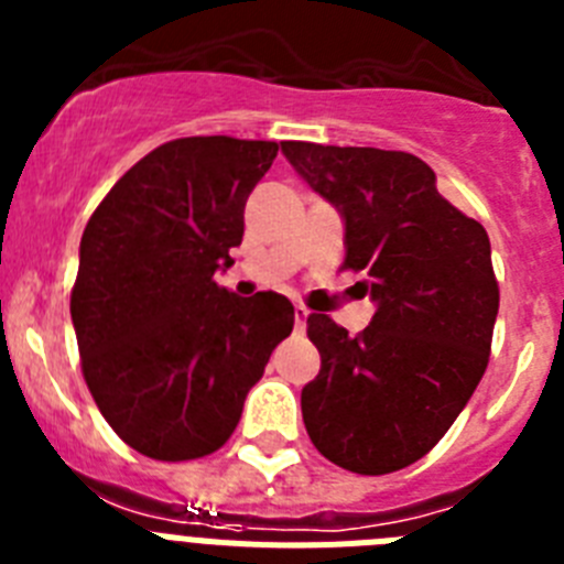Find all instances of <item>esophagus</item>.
<instances>
[{
    "label": "esophagus",
    "instance_id": "1",
    "mask_svg": "<svg viewBox=\"0 0 564 564\" xmlns=\"http://www.w3.org/2000/svg\"><path fill=\"white\" fill-rule=\"evenodd\" d=\"M307 316H311V311H307L305 305H296L293 307V318H296V330L302 333L307 327Z\"/></svg>",
    "mask_w": 564,
    "mask_h": 564
}]
</instances>
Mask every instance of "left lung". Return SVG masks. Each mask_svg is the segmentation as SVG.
Instances as JSON below:
<instances>
[{
    "label": "left lung",
    "mask_w": 564,
    "mask_h": 564,
    "mask_svg": "<svg viewBox=\"0 0 564 564\" xmlns=\"http://www.w3.org/2000/svg\"><path fill=\"white\" fill-rule=\"evenodd\" d=\"M282 152L341 212V268L367 273L378 305L358 336L307 316L322 370L302 390L305 430L336 466L390 475L432 452L486 372L500 307L488 234L410 152L305 141Z\"/></svg>",
    "instance_id": "8db88e82"
}]
</instances>
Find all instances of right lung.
I'll list each match as a JSON object with an SVG mask.
<instances>
[{
    "instance_id": "add662e5",
    "label": "right lung",
    "mask_w": 564,
    "mask_h": 564,
    "mask_svg": "<svg viewBox=\"0 0 564 564\" xmlns=\"http://www.w3.org/2000/svg\"><path fill=\"white\" fill-rule=\"evenodd\" d=\"M273 141L194 134L152 149L109 188L69 293L82 372L101 415L152 460H197L237 430L248 390L293 330V305L239 299L214 273L242 242Z\"/></svg>"
}]
</instances>
